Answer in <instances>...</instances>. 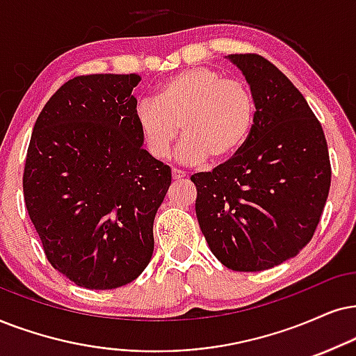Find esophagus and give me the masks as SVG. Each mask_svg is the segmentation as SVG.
Here are the masks:
<instances>
[{
	"label": "esophagus",
	"instance_id": "34e87169",
	"mask_svg": "<svg viewBox=\"0 0 356 356\" xmlns=\"http://www.w3.org/2000/svg\"><path fill=\"white\" fill-rule=\"evenodd\" d=\"M172 179L174 181H184L186 179V172H182L179 169H172Z\"/></svg>",
	"mask_w": 356,
	"mask_h": 356
}]
</instances>
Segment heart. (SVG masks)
I'll return each mask as SVG.
<instances>
[{"mask_svg": "<svg viewBox=\"0 0 356 356\" xmlns=\"http://www.w3.org/2000/svg\"><path fill=\"white\" fill-rule=\"evenodd\" d=\"M254 120L250 85L210 67L177 72L157 87L156 100L146 98L134 106L139 136L154 159L168 157L182 126L186 139L177 149L182 164L228 163L246 146Z\"/></svg>", "mask_w": 356, "mask_h": 356, "instance_id": "1", "label": "heart"}]
</instances>
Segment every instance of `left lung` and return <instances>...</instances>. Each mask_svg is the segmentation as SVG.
Wrapping results in <instances>:
<instances>
[{"mask_svg": "<svg viewBox=\"0 0 356 356\" xmlns=\"http://www.w3.org/2000/svg\"><path fill=\"white\" fill-rule=\"evenodd\" d=\"M228 58L256 102L246 146L211 172H197L195 213L209 248L233 271H263L312 240L330 188L325 134L302 93L258 54Z\"/></svg>", "mask_w": 356, "mask_h": 356, "instance_id": "left-lung-1", "label": "left lung"}]
</instances>
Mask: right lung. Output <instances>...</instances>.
I'll list each match as a JSON object with an SVG mask.
<instances>
[{
	"mask_svg": "<svg viewBox=\"0 0 356 356\" xmlns=\"http://www.w3.org/2000/svg\"><path fill=\"white\" fill-rule=\"evenodd\" d=\"M136 74L80 75L35 120L22 175L26 209L49 263L85 289L136 279L154 250L170 169L143 149Z\"/></svg>",
	"mask_w": 356,
	"mask_h": 356,
	"instance_id": "add662e5",
	"label": "right lung"
}]
</instances>
